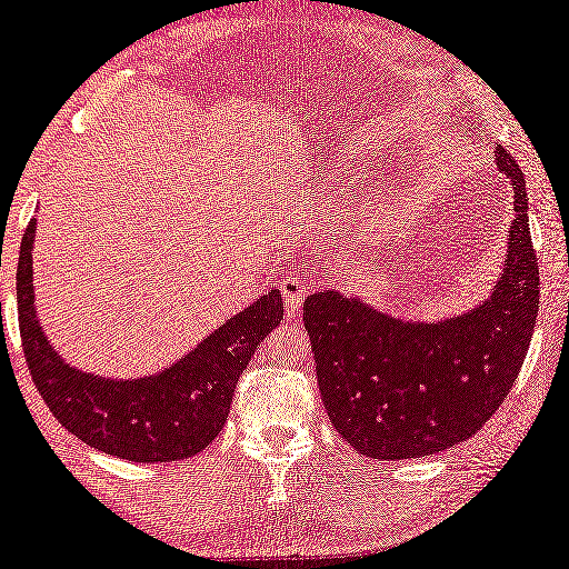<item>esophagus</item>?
<instances>
[{
    "mask_svg": "<svg viewBox=\"0 0 569 569\" xmlns=\"http://www.w3.org/2000/svg\"><path fill=\"white\" fill-rule=\"evenodd\" d=\"M280 295L289 302L291 310H297L299 302L308 295V286H305V280L297 278V274H286V278L280 280Z\"/></svg>",
    "mask_w": 569,
    "mask_h": 569,
    "instance_id": "34e87169",
    "label": "esophagus"
}]
</instances>
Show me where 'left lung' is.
<instances>
[{
	"instance_id": "left-lung-1",
	"label": "left lung",
	"mask_w": 569,
	"mask_h": 569,
	"mask_svg": "<svg viewBox=\"0 0 569 569\" xmlns=\"http://www.w3.org/2000/svg\"><path fill=\"white\" fill-rule=\"evenodd\" d=\"M497 170L513 186L502 274L476 308L413 321L337 289L305 299V329L329 421L359 453L418 459L472 437L516 383L540 305L527 180L505 148Z\"/></svg>"
}]
</instances>
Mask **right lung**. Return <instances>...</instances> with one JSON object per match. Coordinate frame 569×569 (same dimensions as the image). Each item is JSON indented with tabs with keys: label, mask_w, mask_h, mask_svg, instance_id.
Listing matches in <instances>:
<instances>
[{
	"label": "right lung",
	"mask_w": 569,
	"mask_h": 569,
	"mask_svg": "<svg viewBox=\"0 0 569 569\" xmlns=\"http://www.w3.org/2000/svg\"><path fill=\"white\" fill-rule=\"evenodd\" d=\"M34 240L31 218L18 256V323L31 378L61 427L129 461H178L204 451L227 423L237 378L283 318L280 291L227 318L164 370L108 378L70 365L48 340L34 302Z\"/></svg>",
	"instance_id": "1"
}]
</instances>
